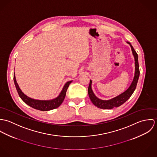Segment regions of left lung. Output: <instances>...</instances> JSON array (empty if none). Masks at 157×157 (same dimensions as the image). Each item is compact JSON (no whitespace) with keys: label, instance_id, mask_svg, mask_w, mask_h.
<instances>
[{"label":"left lung","instance_id":"1","mask_svg":"<svg viewBox=\"0 0 157 157\" xmlns=\"http://www.w3.org/2000/svg\"><path fill=\"white\" fill-rule=\"evenodd\" d=\"M131 47V49L132 51V54L134 56L135 59V71L134 78V80L129 86V88L124 91L123 93L121 94L118 96L109 100H103L98 98L95 94H94L92 88H91V84L92 81L90 80V85L88 87V94L90 96V99L92 101V103L97 107L100 109H110L113 108H117L121 105H123L124 103H125L132 95V94L134 93L135 90L136 89V86L137 85V82L138 80V78L140 76V69H139V64H138V54L135 51L133 46L129 42H128Z\"/></svg>","mask_w":157,"mask_h":157}]
</instances>
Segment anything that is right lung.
I'll return each mask as SVG.
<instances>
[{"label":"right lung","instance_id":"add662e5","mask_svg":"<svg viewBox=\"0 0 157 157\" xmlns=\"http://www.w3.org/2000/svg\"><path fill=\"white\" fill-rule=\"evenodd\" d=\"M14 82L15 86L16 88V90L18 92L19 97L26 105L37 110H40L42 111H50V110L56 109L60 106V105L63 103L65 99L67 90L69 87V85L72 81H69V82H67V83H66V84L65 85L63 90L61 91L59 95L57 98L52 100H35L26 96L25 94H23V92H22V91L20 89L16 82L15 74L14 75Z\"/></svg>","mask_w":157,"mask_h":157}]
</instances>
